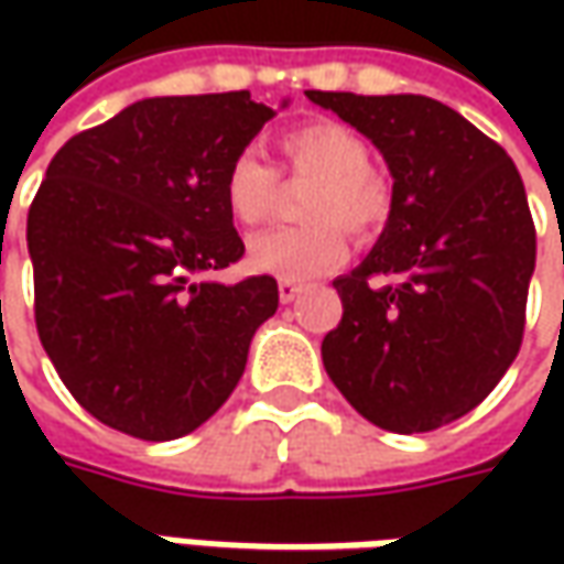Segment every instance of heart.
I'll return each instance as SVG.
<instances>
[{"label":"heart","mask_w":564,"mask_h":564,"mask_svg":"<svg viewBox=\"0 0 564 564\" xmlns=\"http://www.w3.org/2000/svg\"><path fill=\"white\" fill-rule=\"evenodd\" d=\"M336 147L341 153V185L338 191V216L348 226H377L386 209V175L373 160V153L351 134L338 131Z\"/></svg>","instance_id":"1"}]
</instances>
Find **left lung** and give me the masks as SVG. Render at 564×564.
Segmentation results:
<instances>
[{"label":"left lung","instance_id":"1","mask_svg":"<svg viewBox=\"0 0 564 564\" xmlns=\"http://www.w3.org/2000/svg\"><path fill=\"white\" fill-rule=\"evenodd\" d=\"M270 119L245 90L153 97L53 156L28 213L36 329L99 423L169 443L235 392L279 307L272 275L226 272L231 175Z\"/></svg>","mask_w":564,"mask_h":564}]
</instances>
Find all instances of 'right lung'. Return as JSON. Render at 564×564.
<instances>
[{
    "label": "right lung",
    "instance_id": "right-lung-1",
    "mask_svg": "<svg viewBox=\"0 0 564 564\" xmlns=\"http://www.w3.org/2000/svg\"><path fill=\"white\" fill-rule=\"evenodd\" d=\"M338 119L377 143L389 219L338 275L341 323L323 367L360 417L426 433L465 417L524 336L536 238L518 169L455 109L426 97H345Z\"/></svg>",
    "mask_w": 564,
    "mask_h": 564
}]
</instances>
